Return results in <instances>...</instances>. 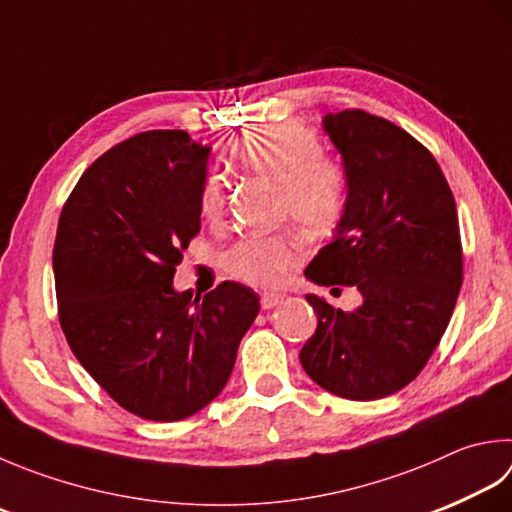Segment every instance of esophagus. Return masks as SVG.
Instances as JSON below:
<instances>
[{
    "label": "esophagus",
    "mask_w": 512,
    "mask_h": 512,
    "mask_svg": "<svg viewBox=\"0 0 512 512\" xmlns=\"http://www.w3.org/2000/svg\"><path fill=\"white\" fill-rule=\"evenodd\" d=\"M283 301H285V294H269V292H265L263 296H260V307H263V310H272V307L281 305Z\"/></svg>",
    "instance_id": "34e87169"
}]
</instances>
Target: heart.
<instances>
[{
	"instance_id": "heart-1",
	"label": "heart",
	"mask_w": 512,
	"mask_h": 512,
	"mask_svg": "<svg viewBox=\"0 0 512 512\" xmlns=\"http://www.w3.org/2000/svg\"><path fill=\"white\" fill-rule=\"evenodd\" d=\"M323 149L310 131L296 122H278L247 131L231 144L236 167L278 187V211L305 231L321 234L336 225L345 207V178L339 167L321 158ZM225 209V187L211 176L200 194L207 220ZM303 256L292 234L238 240L225 256L229 274L258 287L281 285Z\"/></svg>"
}]
</instances>
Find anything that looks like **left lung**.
Returning a JSON list of instances; mask_svg holds the SVG:
<instances>
[{"label": "left lung", "mask_w": 512, "mask_h": 512, "mask_svg": "<svg viewBox=\"0 0 512 512\" xmlns=\"http://www.w3.org/2000/svg\"><path fill=\"white\" fill-rule=\"evenodd\" d=\"M323 131L347 196L305 278L356 287L363 303L341 312L307 294L318 325L301 363L336 397L374 401L406 388L450 323L464 272L457 207L432 153L397 124L352 109L327 113Z\"/></svg>", "instance_id": "1"}]
</instances>
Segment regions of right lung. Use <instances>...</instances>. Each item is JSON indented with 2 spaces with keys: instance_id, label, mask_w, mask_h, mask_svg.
Here are the masks:
<instances>
[{
  "instance_id": "1",
  "label": "right lung",
  "mask_w": 512,
  "mask_h": 512,
  "mask_svg": "<svg viewBox=\"0 0 512 512\" xmlns=\"http://www.w3.org/2000/svg\"><path fill=\"white\" fill-rule=\"evenodd\" d=\"M211 147L144 131L82 173L53 249L60 325L77 361L124 410L180 421L223 392L260 298L225 281L178 292L173 274L200 231Z\"/></svg>"
}]
</instances>
